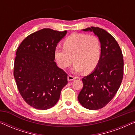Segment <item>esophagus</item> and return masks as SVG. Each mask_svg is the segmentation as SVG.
<instances>
[{
    "label": "esophagus",
    "instance_id": "esophagus-1",
    "mask_svg": "<svg viewBox=\"0 0 135 135\" xmlns=\"http://www.w3.org/2000/svg\"><path fill=\"white\" fill-rule=\"evenodd\" d=\"M75 79H77L76 77L72 76V75H69L68 76V81H73V80H74Z\"/></svg>",
    "mask_w": 135,
    "mask_h": 135
}]
</instances>
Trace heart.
Returning <instances> with one entry per match:
<instances>
[{"mask_svg":"<svg viewBox=\"0 0 135 135\" xmlns=\"http://www.w3.org/2000/svg\"><path fill=\"white\" fill-rule=\"evenodd\" d=\"M54 55L57 64L62 69L75 62V73H90L99 63L101 56V46L98 38L94 36L75 34L64 42V47H56Z\"/></svg>","mask_w":135,"mask_h":135,"instance_id":"obj_1","label":"heart"}]
</instances>
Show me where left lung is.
I'll return each mask as SVG.
<instances>
[{"label": "left lung", "instance_id": "8db88e82", "mask_svg": "<svg viewBox=\"0 0 135 135\" xmlns=\"http://www.w3.org/2000/svg\"><path fill=\"white\" fill-rule=\"evenodd\" d=\"M82 31L93 32L98 37L101 56L94 71L82 78L84 86L78 100L85 108L97 110L110 102L120 86L123 75V55L115 38L104 29L90 27Z\"/></svg>", "mask_w": 135, "mask_h": 135}]
</instances>
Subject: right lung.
Returning <instances> with one entry per match:
<instances>
[{
    "instance_id": "1",
    "label": "right lung",
    "mask_w": 135,
    "mask_h": 135,
    "mask_svg": "<svg viewBox=\"0 0 135 135\" xmlns=\"http://www.w3.org/2000/svg\"><path fill=\"white\" fill-rule=\"evenodd\" d=\"M66 34V31L42 29L25 38L16 51V85L24 100L37 109L54 106L68 84V74L54 61L55 48Z\"/></svg>"
}]
</instances>
